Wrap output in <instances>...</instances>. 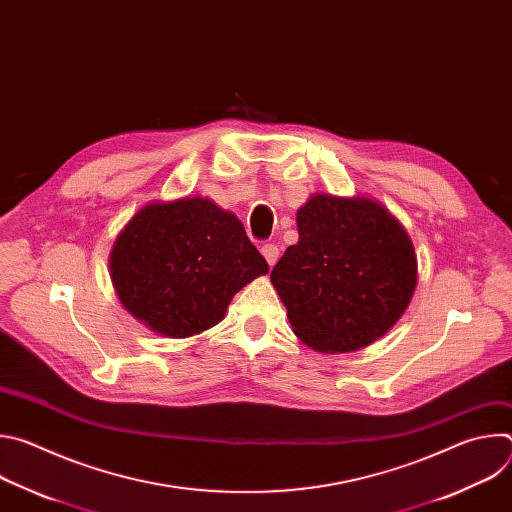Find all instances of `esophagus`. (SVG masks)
<instances>
[{
	"label": "esophagus",
	"mask_w": 512,
	"mask_h": 512,
	"mask_svg": "<svg viewBox=\"0 0 512 512\" xmlns=\"http://www.w3.org/2000/svg\"><path fill=\"white\" fill-rule=\"evenodd\" d=\"M261 253H263V257L267 259L269 265H275L277 259H279V249H277V245H273V243H265V245L261 247Z\"/></svg>",
	"instance_id": "34e87169"
}]
</instances>
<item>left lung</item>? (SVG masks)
<instances>
[{
  "label": "left lung",
  "instance_id": "obj_1",
  "mask_svg": "<svg viewBox=\"0 0 512 512\" xmlns=\"http://www.w3.org/2000/svg\"><path fill=\"white\" fill-rule=\"evenodd\" d=\"M298 231L271 271L298 338L318 352H352L381 338L417 283L405 229L373 200L316 194L298 210Z\"/></svg>",
  "mask_w": 512,
  "mask_h": 512
}]
</instances>
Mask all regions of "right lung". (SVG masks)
Segmentation results:
<instances>
[{"label": "right lung", "mask_w": 512, "mask_h": 512, "mask_svg": "<svg viewBox=\"0 0 512 512\" xmlns=\"http://www.w3.org/2000/svg\"><path fill=\"white\" fill-rule=\"evenodd\" d=\"M267 271L237 216L206 198L141 208L111 253L123 306L170 338L221 322L237 291Z\"/></svg>", "instance_id": "add662e5"}]
</instances>
